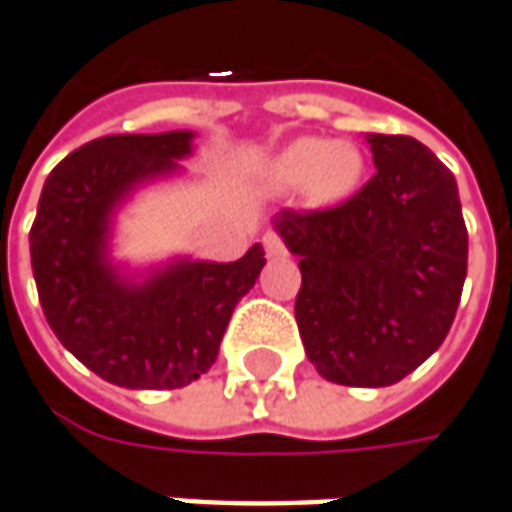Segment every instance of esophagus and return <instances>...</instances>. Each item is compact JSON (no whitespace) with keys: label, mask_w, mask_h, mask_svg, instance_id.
Instances as JSON below:
<instances>
[{"label":"esophagus","mask_w":512,"mask_h":512,"mask_svg":"<svg viewBox=\"0 0 512 512\" xmlns=\"http://www.w3.org/2000/svg\"><path fill=\"white\" fill-rule=\"evenodd\" d=\"M263 249H266V255H269V257L289 255L286 243H283V238H280L277 232H266V235H263Z\"/></svg>","instance_id":"obj_1"}]
</instances>
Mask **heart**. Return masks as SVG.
<instances>
[{"label":"heart","instance_id":"1","mask_svg":"<svg viewBox=\"0 0 512 512\" xmlns=\"http://www.w3.org/2000/svg\"><path fill=\"white\" fill-rule=\"evenodd\" d=\"M365 175L362 152L348 141L294 138L263 164V184L272 192L303 189L314 206H334L345 201Z\"/></svg>","mask_w":512,"mask_h":512}]
</instances>
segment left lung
<instances>
[{"mask_svg":"<svg viewBox=\"0 0 512 512\" xmlns=\"http://www.w3.org/2000/svg\"><path fill=\"white\" fill-rule=\"evenodd\" d=\"M374 178L331 209H283L274 229L300 257L294 317L320 377L382 388L448 337L467 274L456 178L411 135L368 133Z\"/></svg>","mask_w":512,"mask_h":512,"instance_id":"1","label":"left lung"}]
</instances>
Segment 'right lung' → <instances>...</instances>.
<instances>
[{
    "mask_svg": "<svg viewBox=\"0 0 512 512\" xmlns=\"http://www.w3.org/2000/svg\"><path fill=\"white\" fill-rule=\"evenodd\" d=\"M189 130L104 135L47 175L30 229V266L62 345L121 388H184L218 360L240 297L266 266L255 243L235 263L175 260L144 283L110 263V223L135 186L178 169Z\"/></svg>",
    "mask_w": 512,
    "mask_h": 512,
    "instance_id": "1",
    "label": "right lung"
}]
</instances>
